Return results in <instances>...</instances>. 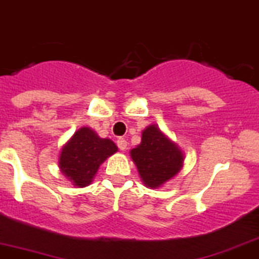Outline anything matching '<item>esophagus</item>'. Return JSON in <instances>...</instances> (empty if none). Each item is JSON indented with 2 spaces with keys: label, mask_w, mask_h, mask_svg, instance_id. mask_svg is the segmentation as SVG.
<instances>
[{
  "label": "esophagus",
  "mask_w": 259,
  "mask_h": 259,
  "mask_svg": "<svg viewBox=\"0 0 259 259\" xmlns=\"http://www.w3.org/2000/svg\"><path fill=\"white\" fill-rule=\"evenodd\" d=\"M116 145H118V148L120 151H125V149H127V140L123 138H119L118 140H116Z\"/></svg>",
  "instance_id": "obj_1"
}]
</instances>
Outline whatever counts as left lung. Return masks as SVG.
Segmentation results:
<instances>
[{
  "instance_id": "obj_1",
  "label": "left lung",
  "mask_w": 259,
  "mask_h": 259,
  "mask_svg": "<svg viewBox=\"0 0 259 259\" xmlns=\"http://www.w3.org/2000/svg\"><path fill=\"white\" fill-rule=\"evenodd\" d=\"M131 156L141 180L152 189L169 181L182 167L181 151L156 125L145 128L141 144L132 149Z\"/></svg>"
}]
</instances>
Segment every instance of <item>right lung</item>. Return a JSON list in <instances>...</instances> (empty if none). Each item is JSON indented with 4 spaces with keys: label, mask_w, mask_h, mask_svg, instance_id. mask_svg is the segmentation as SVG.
I'll return each instance as SVG.
<instances>
[{
    "label": "right lung",
    "mask_w": 259,
    "mask_h": 259,
    "mask_svg": "<svg viewBox=\"0 0 259 259\" xmlns=\"http://www.w3.org/2000/svg\"><path fill=\"white\" fill-rule=\"evenodd\" d=\"M118 151L110 139H101L83 127L73 135L60 154V169L76 186L90 185L99 165Z\"/></svg>",
    "instance_id": "obj_1"
}]
</instances>
